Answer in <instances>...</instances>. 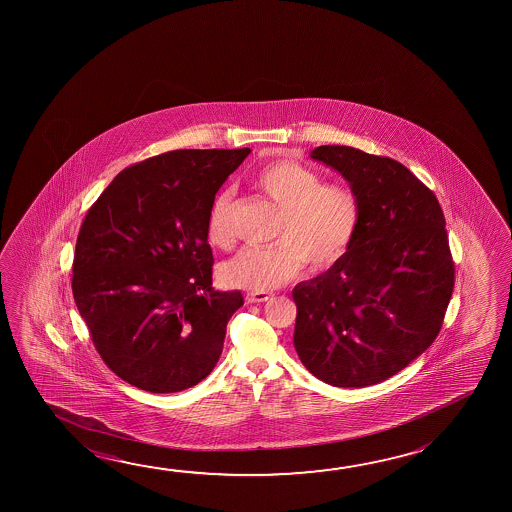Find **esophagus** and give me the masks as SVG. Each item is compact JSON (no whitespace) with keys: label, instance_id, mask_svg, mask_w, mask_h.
<instances>
[{"label":"esophagus","instance_id":"esophagus-1","mask_svg":"<svg viewBox=\"0 0 512 512\" xmlns=\"http://www.w3.org/2000/svg\"><path fill=\"white\" fill-rule=\"evenodd\" d=\"M273 294L266 293V291H255V293L246 294V302L248 303H264L268 302Z\"/></svg>","mask_w":512,"mask_h":512}]
</instances>
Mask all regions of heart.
<instances>
[{"label":"heart","instance_id":"1","mask_svg":"<svg viewBox=\"0 0 512 512\" xmlns=\"http://www.w3.org/2000/svg\"><path fill=\"white\" fill-rule=\"evenodd\" d=\"M253 189L282 209L271 246H246L221 264L228 287L269 291L289 282L307 264L310 271L336 266L352 248L362 221V203L352 187L323 184L314 169L294 160H277L255 171ZM228 191L219 193L207 216V241L216 248L234 243Z\"/></svg>","mask_w":512,"mask_h":512}]
</instances>
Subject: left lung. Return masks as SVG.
<instances>
[{
    "instance_id": "obj_1",
    "label": "left lung",
    "mask_w": 512,
    "mask_h": 512,
    "mask_svg": "<svg viewBox=\"0 0 512 512\" xmlns=\"http://www.w3.org/2000/svg\"><path fill=\"white\" fill-rule=\"evenodd\" d=\"M310 159L359 194L362 221L336 266L294 287V348L330 386H373L409 366L443 325L453 291L443 210L396 160L350 146H318Z\"/></svg>"
}]
</instances>
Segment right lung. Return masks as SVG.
<instances>
[{"mask_svg": "<svg viewBox=\"0 0 512 512\" xmlns=\"http://www.w3.org/2000/svg\"><path fill=\"white\" fill-rule=\"evenodd\" d=\"M252 153L175 150L123 169L76 239L73 296L103 362L128 384L178 393L219 361L241 291L212 287L207 216Z\"/></svg>", "mask_w": 512, "mask_h": 512, "instance_id": "obj_1", "label": "right lung"}]
</instances>
